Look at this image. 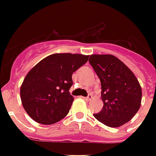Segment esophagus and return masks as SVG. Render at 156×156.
I'll list each match as a JSON object with an SVG mask.
<instances>
[{"label":"esophagus","instance_id":"1","mask_svg":"<svg viewBox=\"0 0 156 156\" xmlns=\"http://www.w3.org/2000/svg\"><path fill=\"white\" fill-rule=\"evenodd\" d=\"M92 98H93L92 95H91V94H89L87 97H84V99H85L86 100H92Z\"/></svg>","mask_w":156,"mask_h":156}]
</instances>
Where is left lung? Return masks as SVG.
<instances>
[{
	"label": "left lung",
	"mask_w": 156,
	"mask_h": 156,
	"mask_svg": "<svg viewBox=\"0 0 156 156\" xmlns=\"http://www.w3.org/2000/svg\"><path fill=\"white\" fill-rule=\"evenodd\" d=\"M89 63L101 83L102 110L94 116L109 127H119L140 108L142 89L133 73L112 55H91Z\"/></svg>",
	"instance_id": "obj_1"
}]
</instances>
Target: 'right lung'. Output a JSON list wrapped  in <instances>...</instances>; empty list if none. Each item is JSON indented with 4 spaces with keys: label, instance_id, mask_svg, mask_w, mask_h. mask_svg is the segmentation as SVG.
Here are the masks:
<instances>
[{
    "label": "right lung",
    "instance_id": "add662e5",
    "mask_svg": "<svg viewBox=\"0 0 156 156\" xmlns=\"http://www.w3.org/2000/svg\"><path fill=\"white\" fill-rule=\"evenodd\" d=\"M82 54L56 53L40 61L27 74L20 90L22 104L38 123L52 125L68 114L73 97L72 74L88 61Z\"/></svg>",
    "mask_w": 156,
    "mask_h": 156
}]
</instances>
